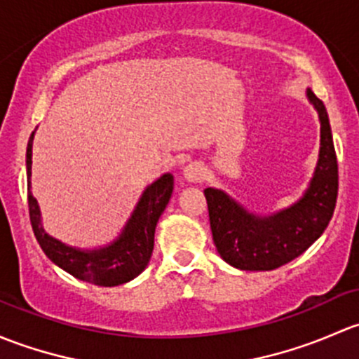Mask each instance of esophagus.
<instances>
[{"label": "esophagus", "instance_id": "1", "mask_svg": "<svg viewBox=\"0 0 359 359\" xmlns=\"http://www.w3.org/2000/svg\"><path fill=\"white\" fill-rule=\"evenodd\" d=\"M183 176L184 180L190 181V183H198V181H204L207 176V169L202 162H188L183 168Z\"/></svg>", "mask_w": 359, "mask_h": 359}]
</instances>
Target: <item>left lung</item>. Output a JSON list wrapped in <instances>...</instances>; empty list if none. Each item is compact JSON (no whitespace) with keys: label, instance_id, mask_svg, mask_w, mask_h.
I'll list each match as a JSON object with an SVG mask.
<instances>
[{"label":"left lung","instance_id":"obj_1","mask_svg":"<svg viewBox=\"0 0 359 359\" xmlns=\"http://www.w3.org/2000/svg\"><path fill=\"white\" fill-rule=\"evenodd\" d=\"M306 97L320 119V152L313 178L299 201L276 212H250L226 191L205 188L214 245L236 269L269 271L301 256L328 226L337 202L339 175L332 129L323 102L311 90Z\"/></svg>","mask_w":359,"mask_h":359}]
</instances>
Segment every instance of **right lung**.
I'll return each mask as SVG.
<instances>
[{
	"mask_svg": "<svg viewBox=\"0 0 359 359\" xmlns=\"http://www.w3.org/2000/svg\"><path fill=\"white\" fill-rule=\"evenodd\" d=\"M34 133L27 143L25 154V169H27V201L29 216L36 240L41 245L43 252L51 262L76 276L77 280L93 283L100 287H116L136 278L149 264L154 250L155 226L158 217L164 212L165 205L175 188V178L171 172H165L161 178L143 190L138 204L133 209L131 216L126 221L123 231L116 240L98 249H79L67 245L60 240L48 235L43 226L41 209L31 191V169H32V142Z\"/></svg>",
	"mask_w": 359,
	"mask_h": 359,
	"instance_id": "1",
	"label": "right lung"
}]
</instances>
